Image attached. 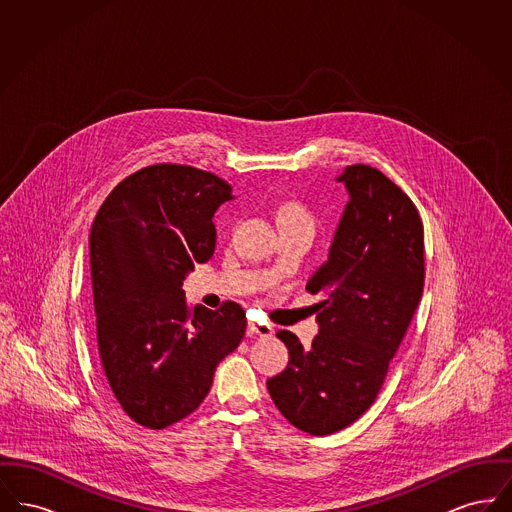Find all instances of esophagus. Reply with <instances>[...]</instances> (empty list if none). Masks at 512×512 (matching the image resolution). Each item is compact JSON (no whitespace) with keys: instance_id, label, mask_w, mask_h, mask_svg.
Returning a JSON list of instances; mask_svg holds the SVG:
<instances>
[{"instance_id":"obj_1","label":"esophagus","mask_w":512,"mask_h":512,"mask_svg":"<svg viewBox=\"0 0 512 512\" xmlns=\"http://www.w3.org/2000/svg\"><path fill=\"white\" fill-rule=\"evenodd\" d=\"M247 334L249 336H259V338H270L272 336V326L263 324V322H249L247 324Z\"/></svg>"}]
</instances>
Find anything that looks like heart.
<instances>
[{
    "label": "heart",
    "instance_id": "heart-1",
    "mask_svg": "<svg viewBox=\"0 0 512 512\" xmlns=\"http://www.w3.org/2000/svg\"><path fill=\"white\" fill-rule=\"evenodd\" d=\"M278 220L280 222H288V220H311L309 213L305 211V207L297 205V203H288L282 205L278 211Z\"/></svg>",
    "mask_w": 512,
    "mask_h": 512
}]
</instances>
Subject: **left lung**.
<instances>
[{
  "mask_svg": "<svg viewBox=\"0 0 512 512\" xmlns=\"http://www.w3.org/2000/svg\"><path fill=\"white\" fill-rule=\"evenodd\" d=\"M336 182L349 201L307 284L322 299L317 338L303 347L280 330L290 365L267 382L278 411L313 436L343 430L374 403L424 288V228L413 201L366 165L347 167Z\"/></svg>",
  "mask_w": 512,
  "mask_h": 512,
  "instance_id": "8db88e82",
  "label": "left lung"
}]
</instances>
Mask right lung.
<instances>
[{
  "label": "right lung",
  "mask_w": 512,
  "mask_h": 512,
  "mask_svg": "<svg viewBox=\"0 0 512 512\" xmlns=\"http://www.w3.org/2000/svg\"><path fill=\"white\" fill-rule=\"evenodd\" d=\"M230 199L211 172L153 165L124 178L92 224L99 359L124 413L151 430L194 413L244 338L238 303L192 309L182 290L195 263L213 257V217Z\"/></svg>",
  "instance_id": "add662e5"
}]
</instances>
